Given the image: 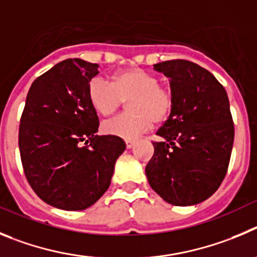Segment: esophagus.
<instances>
[{"instance_id": "1", "label": "esophagus", "mask_w": 257, "mask_h": 257, "mask_svg": "<svg viewBox=\"0 0 257 257\" xmlns=\"http://www.w3.org/2000/svg\"><path fill=\"white\" fill-rule=\"evenodd\" d=\"M125 146L126 149H132L134 146V141L133 140H125Z\"/></svg>"}]
</instances>
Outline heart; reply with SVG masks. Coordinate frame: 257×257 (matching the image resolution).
Wrapping results in <instances>:
<instances>
[{
  "mask_svg": "<svg viewBox=\"0 0 257 257\" xmlns=\"http://www.w3.org/2000/svg\"><path fill=\"white\" fill-rule=\"evenodd\" d=\"M88 101L92 108L102 116L115 114L125 101L128 112L102 124V131L115 137L132 140L161 124L174 107L172 87L159 82L157 75L141 68L117 71L110 83L102 77L88 83Z\"/></svg>",
  "mask_w": 257,
  "mask_h": 257,
  "instance_id": "heart-1",
  "label": "heart"
}]
</instances>
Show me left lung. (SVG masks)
Here are the masks:
<instances>
[{"label":"left lung","instance_id":"obj_1","mask_svg":"<svg viewBox=\"0 0 257 257\" xmlns=\"http://www.w3.org/2000/svg\"><path fill=\"white\" fill-rule=\"evenodd\" d=\"M170 78L174 107L152 142L146 166L151 188L166 202L189 206L207 200L225 178L234 123L225 88L206 69L188 60L155 65Z\"/></svg>","mask_w":257,"mask_h":257}]
</instances>
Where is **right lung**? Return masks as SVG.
I'll return each instance as SVG.
<instances>
[{"label":"right lung","instance_id":"right-lung-1","mask_svg":"<svg viewBox=\"0 0 257 257\" xmlns=\"http://www.w3.org/2000/svg\"><path fill=\"white\" fill-rule=\"evenodd\" d=\"M98 65L66 59L32 83L20 117L19 150L28 183L42 201L77 211L107 191L125 143L97 136L88 83Z\"/></svg>","mask_w":257,"mask_h":257}]
</instances>
